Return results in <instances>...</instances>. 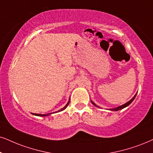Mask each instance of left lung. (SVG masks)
<instances>
[{
    "label": "left lung",
    "mask_w": 153,
    "mask_h": 153,
    "mask_svg": "<svg viewBox=\"0 0 153 153\" xmlns=\"http://www.w3.org/2000/svg\"><path fill=\"white\" fill-rule=\"evenodd\" d=\"M136 94H137V93L135 94L134 95V97H133L132 98V99H131L130 101H128V102H126V104H123V105H121V106H119V107H117V108H114V109H110L109 110H111V111H119V110H121V109H123V108H125V107H128V106L129 105V104H130L131 102H132L133 100H134V99H135V97H136ZM91 102H92V104H94V106H95V107H98L97 105H96L92 101H91Z\"/></svg>",
    "instance_id": "left-lung-1"
}]
</instances>
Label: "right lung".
<instances>
[{
	"mask_svg": "<svg viewBox=\"0 0 153 153\" xmlns=\"http://www.w3.org/2000/svg\"><path fill=\"white\" fill-rule=\"evenodd\" d=\"M69 102H70V100H69L68 102V103L66 104V105H65L64 107L62 108V109H61L59 110V111H56V112H59V111H63V110H64V109H65V108H66V107H68V104H69ZM56 112H53V113H56ZM51 114H53V113L46 114H34V113H32V114H33V115H35V116H38V117H46V116L51 115Z\"/></svg>",
	"mask_w": 153,
	"mask_h": 153,
	"instance_id": "right-lung-1",
	"label": "right lung"
}]
</instances>
